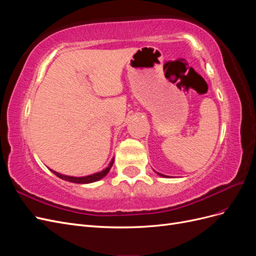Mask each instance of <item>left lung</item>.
Wrapping results in <instances>:
<instances>
[{"label": "left lung", "mask_w": 256, "mask_h": 256, "mask_svg": "<svg viewBox=\"0 0 256 256\" xmlns=\"http://www.w3.org/2000/svg\"><path fill=\"white\" fill-rule=\"evenodd\" d=\"M158 174H159V175H160V176H164V175H162V174H160V173H158Z\"/></svg>", "instance_id": "obj_1"}]
</instances>
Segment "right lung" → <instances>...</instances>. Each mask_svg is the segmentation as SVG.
<instances>
[{"instance_id":"obj_1","label":"right lung","mask_w":256,"mask_h":256,"mask_svg":"<svg viewBox=\"0 0 256 256\" xmlns=\"http://www.w3.org/2000/svg\"><path fill=\"white\" fill-rule=\"evenodd\" d=\"M113 162H114V158L111 160L109 166H108L106 168H104V171L99 172V173H95L92 175H88V176H83V177H72V176H67V175H62L56 171H52V170H50V171L52 173L56 174L58 177L62 178V180H67V182H76V184H90V182H97L99 180H102V177H104L108 173H109L111 166H113Z\"/></svg>"}]
</instances>
